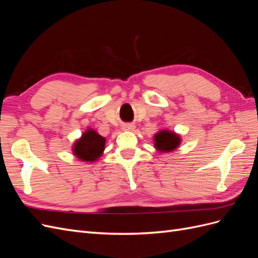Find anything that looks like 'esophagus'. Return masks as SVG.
Returning <instances> with one entry per match:
<instances>
[{
	"mask_svg": "<svg viewBox=\"0 0 258 258\" xmlns=\"http://www.w3.org/2000/svg\"><path fill=\"white\" fill-rule=\"evenodd\" d=\"M134 129H135V124L132 123H127L123 126V130H134Z\"/></svg>",
	"mask_w": 258,
	"mask_h": 258,
	"instance_id": "34e87169",
	"label": "esophagus"
}]
</instances>
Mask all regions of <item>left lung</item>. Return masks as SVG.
<instances>
[{"label":"left lung","mask_w":258,"mask_h":258,"mask_svg":"<svg viewBox=\"0 0 258 258\" xmlns=\"http://www.w3.org/2000/svg\"><path fill=\"white\" fill-rule=\"evenodd\" d=\"M155 147L160 152H171L175 150L179 144V137L172 131L162 130L154 138Z\"/></svg>","instance_id":"obj_1"}]
</instances>
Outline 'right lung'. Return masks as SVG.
<instances>
[{
	"mask_svg": "<svg viewBox=\"0 0 258 258\" xmlns=\"http://www.w3.org/2000/svg\"><path fill=\"white\" fill-rule=\"evenodd\" d=\"M105 147V139L98 135L95 130L88 129L82 138L76 141L73 152L77 158L84 161H95L102 155Z\"/></svg>",
	"mask_w": 258,
	"mask_h": 258,
	"instance_id": "1",
	"label": "right lung"
}]
</instances>
